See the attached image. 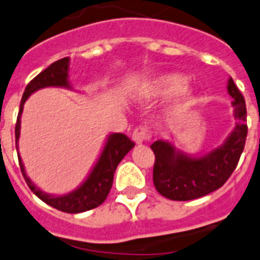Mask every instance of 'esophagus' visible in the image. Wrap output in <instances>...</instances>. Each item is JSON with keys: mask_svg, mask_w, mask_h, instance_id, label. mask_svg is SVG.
<instances>
[{"mask_svg": "<svg viewBox=\"0 0 260 260\" xmlns=\"http://www.w3.org/2000/svg\"><path fill=\"white\" fill-rule=\"evenodd\" d=\"M151 138V135H150L149 129L146 127H137L135 131H133L132 140L135 141L136 145H142L145 141H149Z\"/></svg>", "mask_w": 260, "mask_h": 260, "instance_id": "esophagus-1", "label": "esophagus"}]
</instances>
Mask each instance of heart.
Listing matches in <instances>:
<instances>
[{"instance_id":"b5f03b06","label":"heart","mask_w":260,"mask_h":260,"mask_svg":"<svg viewBox=\"0 0 260 260\" xmlns=\"http://www.w3.org/2000/svg\"><path fill=\"white\" fill-rule=\"evenodd\" d=\"M185 78L178 73L168 72L157 75L152 79L146 88V93L154 97H169L176 94L177 109H185L192 104L195 91L190 86H183Z\"/></svg>"}]
</instances>
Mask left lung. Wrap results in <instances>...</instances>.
Wrapping results in <instances>:
<instances>
[{"mask_svg":"<svg viewBox=\"0 0 260 260\" xmlns=\"http://www.w3.org/2000/svg\"><path fill=\"white\" fill-rule=\"evenodd\" d=\"M227 91L234 99V116L236 125L220 146L203 156H193L177 149L171 141L157 140L151 145L155 154V188L164 198L187 201L218 190L230 178L244 151L246 141V106L244 96L229 79Z\"/></svg>","mask_w":260,"mask_h":260,"instance_id":"obj_1","label":"left lung"}]
</instances>
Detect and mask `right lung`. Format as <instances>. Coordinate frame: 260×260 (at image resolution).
I'll return each instance as SVG.
<instances>
[{"instance_id":"right-lung-1","label":"right lung","mask_w":260,"mask_h":260,"mask_svg":"<svg viewBox=\"0 0 260 260\" xmlns=\"http://www.w3.org/2000/svg\"><path fill=\"white\" fill-rule=\"evenodd\" d=\"M69 57H64V59L52 62L50 67L46 68L43 72H41L35 79H31L28 83L23 97H21L20 109H19L18 120H16L15 144L16 150H18L19 166H20L21 173H23L24 179L30 191H33V193L40 198L43 203L48 204L50 207L55 208V209L65 213H82L97 208L105 201L110 192L111 186H113L116 167L122 161L123 157L133 149L135 144L123 133L109 135L106 138L105 146H104L92 171L89 172L88 177L84 179L83 183L78 188H75L74 191L65 193V195L57 196L43 192L38 186H36L30 181V178L26 176L25 168H24L18 149L19 137H20V118L24 104L31 93H35L38 89L46 88V87H62V88L72 89V86L69 83Z\"/></svg>"}]
</instances>
